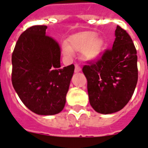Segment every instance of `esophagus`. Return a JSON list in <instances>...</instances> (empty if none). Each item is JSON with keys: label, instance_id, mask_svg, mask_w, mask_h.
Instances as JSON below:
<instances>
[{"label": "esophagus", "instance_id": "1", "mask_svg": "<svg viewBox=\"0 0 148 148\" xmlns=\"http://www.w3.org/2000/svg\"><path fill=\"white\" fill-rule=\"evenodd\" d=\"M81 72V69H80V67H79L78 64H76V65H75V72Z\"/></svg>", "mask_w": 148, "mask_h": 148}]
</instances>
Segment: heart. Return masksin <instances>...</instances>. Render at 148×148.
Instances as JSON below:
<instances>
[{"label":"heart","instance_id":"heart-1","mask_svg":"<svg viewBox=\"0 0 148 148\" xmlns=\"http://www.w3.org/2000/svg\"><path fill=\"white\" fill-rule=\"evenodd\" d=\"M103 42L93 32H83L71 36L67 45H63V53L73 55V52H81V56L86 61H95L101 56Z\"/></svg>","mask_w":148,"mask_h":148}]
</instances>
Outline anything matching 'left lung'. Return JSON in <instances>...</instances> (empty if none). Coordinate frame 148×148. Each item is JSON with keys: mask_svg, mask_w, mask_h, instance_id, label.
Wrapping results in <instances>:
<instances>
[{"mask_svg": "<svg viewBox=\"0 0 148 148\" xmlns=\"http://www.w3.org/2000/svg\"><path fill=\"white\" fill-rule=\"evenodd\" d=\"M112 49L96 62L84 66L89 102L96 112H119L132 96L138 80L137 52L132 40L117 26Z\"/></svg>", "mask_w": 148, "mask_h": 148, "instance_id": "1", "label": "left lung"}]
</instances>
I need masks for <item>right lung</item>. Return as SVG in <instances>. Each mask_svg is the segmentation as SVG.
Wrapping results in <instances>:
<instances>
[{
  "label": "right lung",
  "mask_w": 148,
  "mask_h": 148,
  "mask_svg": "<svg viewBox=\"0 0 148 148\" xmlns=\"http://www.w3.org/2000/svg\"><path fill=\"white\" fill-rule=\"evenodd\" d=\"M45 25L22 33L12 55V83L23 103L37 115L52 116L64 108L75 67L60 65L58 44Z\"/></svg>",
  "instance_id": "obj_1"
}]
</instances>
